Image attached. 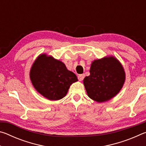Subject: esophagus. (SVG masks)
<instances>
[{
  "mask_svg": "<svg viewBox=\"0 0 146 146\" xmlns=\"http://www.w3.org/2000/svg\"><path fill=\"white\" fill-rule=\"evenodd\" d=\"M84 78V74H81V75H78V79L79 81H82Z\"/></svg>",
  "mask_w": 146,
  "mask_h": 146,
  "instance_id": "obj_1",
  "label": "esophagus"
}]
</instances>
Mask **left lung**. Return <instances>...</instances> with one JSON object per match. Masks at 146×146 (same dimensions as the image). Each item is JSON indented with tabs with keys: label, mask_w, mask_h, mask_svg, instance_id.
<instances>
[{
	"label": "left lung",
	"mask_w": 146,
	"mask_h": 146,
	"mask_svg": "<svg viewBox=\"0 0 146 146\" xmlns=\"http://www.w3.org/2000/svg\"><path fill=\"white\" fill-rule=\"evenodd\" d=\"M90 75L84 79L88 97L98 102L111 99L119 93L125 80L123 66L113 56L92 62Z\"/></svg>",
	"instance_id": "1"
}]
</instances>
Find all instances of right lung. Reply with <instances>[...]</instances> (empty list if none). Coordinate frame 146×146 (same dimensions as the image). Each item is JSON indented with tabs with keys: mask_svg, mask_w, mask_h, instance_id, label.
Returning a JSON list of instances; mask_svg holds the SVG:
<instances>
[{
	"mask_svg": "<svg viewBox=\"0 0 146 146\" xmlns=\"http://www.w3.org/2000/svg\"><path fill=\"white\" fill-rule=\"evenodd\" d=\"M29 76L35 90L50 100L64 98L70 86L78 80L75 74L68 70L62 62L45 53L35 60Z\"/></svg>",
	"mask_w": 146,
	"mask_h": 146,
	"instance_id": "1",
	"label": "right lung"
}]
</instances>
